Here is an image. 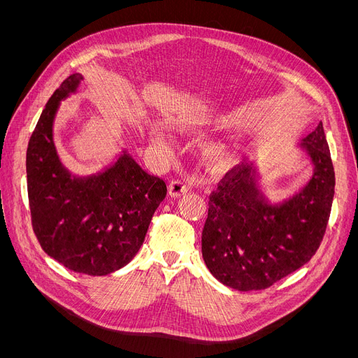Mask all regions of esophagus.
Listing matches in <instances>:
<instances>
[{
  "mask_svg": "<svg viewBox=\"0 0 358 358\" xmlns=\"http://www.w3.org/2000/svg\"><path fill=\"white\" fill-rule=\"evenodd\" d=\"M189 190H190V187L187 185L184 181H180V180H174V181L169 182V185H168V193H169V196L174 197V199L182 197L184 194L189 193Z\"/></svg>",
  "mask_w": 358,
  "mask_h": 358,
  "instance_id": "esophagus-1",
  "label": "esophagus"
}]
</instances>
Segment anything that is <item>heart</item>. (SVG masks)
<instances>
[{
  "instance_id": "obj_1",
  "label": "heart",
  "mask_w": 358,
  "mask_h": 358,
  "mask_svg": "<svg viewBox=\"0 0 358 358\" xmlns=\"http://www.w3.org/2000/svg\"><path fill=\"white\" fill-rule=\"evenodd\" d=\"M215 123V119L204 113L193 111L184 113L173 122V129L181 135H196L208 130ZM152 141L155 143H162V136L159 131H154ZM239 154V143L234 138H220L206 142L200 148V161L203 166L210 173H222L231 168Z\"/></svg>"
}]
</instances>
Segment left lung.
<instances>
[{
	"mask_svg": "<svg viewBox=\"0 0 358 358\" xmlns=\"http://www.w3.org/2000/svg\"><path fill=\"white\" fill-rule=\"evenodd\" d=\"M297 148L313 173L287 199L273 201L264 193L255 162L231 169L212 193L201 252L222 285L241 292L267 289L305 266L321 245L335 193L322 122Z\"/></svg>",
	"mask_w": 358,
	"mask_h": 358,
	"instance_id": "8db88e82",
	"label": "left lung"
}]
</instances>
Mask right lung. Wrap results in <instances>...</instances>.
Listing matches in <instances>:
<instances>
[{
	"mask_svg": "<svg viewBox=\"0 0 358 358\" xmlns=\"http://www.w3.org/2000/svg\"><path fill=\"white\" fill-rule=\"evenodd\" d=\"M83 80L72 73L42 111L27 146V192L33 231L43 251L75 273L107 275L141 250L166 185L143 171L126 148L96 174H72L62 164L53 139L55 119L61 101L77 94Z\"/></svg>",
	"mask_w": 358,
	"mask_h": 358,
	"instance_id": "add662e5",
	"label": "right lung"
}]
</instances>
